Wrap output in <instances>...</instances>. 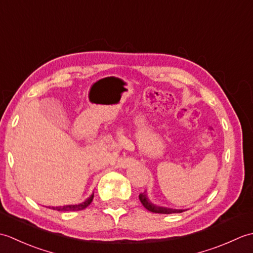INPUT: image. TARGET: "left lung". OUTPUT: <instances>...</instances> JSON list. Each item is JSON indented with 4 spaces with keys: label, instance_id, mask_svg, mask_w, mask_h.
I'll list each match as a JSON object with an SVG mask.
<instances>
[{
    "label": "left lung",
    "instance_id": "8db88e82",
    "mask_svg": "<svg viewBox=\"0 0 253 253\" xmlns=\"http://www.w3.org/2000/svg\"><path fill=\"white\" fill-rule=\"evenodd\" d=\"M139 200L141 201L142 206L146 208L148 211L153 212V213H160V214H171V213H181L184 212L185 210H176V209H169V208H162V207H157L149 201V199L146 195V192H142L139 195Z\"/></svg>",
    "mask_w": 253,
    "mask_h": 253
}]
</instances>
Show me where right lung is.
<instances>
[{"label": "right lung", "mask_w": 253, "mask_h": 253, "mask_svg": "<svg viewBox=\"0 0 253 253\" xmlns=\"http://www.w3.org/2000/svg\"><path fill=\"white\" fill-rule=\"evenodd\" d=\"M93 193L91 195L90 198H88L84 202L80 204H75V206H65V207H52L51 209L56 210V211H80V210H84L87 208L89 204L93 200Z\"/></svg>", "instance_id": "add662e5"}]
</instances>
